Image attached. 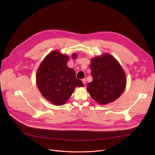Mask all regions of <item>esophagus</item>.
I'll list each match as a JSON object with an SVG mask.
<instances>
[{
  "label": "esophagus",
  "mask_w": 155,
  "mask_h": 155,
  "mask_svg": "<svg viewBox=\"0 0 155 155\" xmlns=\"http://www.w3.org/2000/svg\"><path fill=\"white\" fill-rule=\"evenodd\" d=\"M82 82H83V83H84V84L85 85V84H86V82H87V81H86V79H85V78H84V79H82Z\"/></svg>",
  "instance_id": "esophagus-1"
}]
</instances>
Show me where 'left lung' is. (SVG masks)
<instances>
[{"mask_svg": "<svg viewBox=\"0 0 155 155\" xmlns=\"http://www.w3.org/2000/svg\"><path fill=\"white\" fill-rule=\"evenodd\" d=\"M92 82L87 89L92 98L104 105L114 101L124 92L126 78L118 61L109 54H104L91 60Z\"/></svg>", "mask_w": 155, "mask_h": 155, "instance_id": "left-lung-1", "label": "left lung"}]
</instances>
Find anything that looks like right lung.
<instances>
[{
  "label": "right lung",
  "instance_id": "add662e5",
  "mask_svg": "<svg viewBox=\"0 0 155 155\" xmlns=\"http://www.w3.org/2000/svg\"><path fill=\"white\" fill-rule=\"evenodd\" d=\"M73 59L77 54L72 55ZM68 56L58 51H52L41 63L36 73L39 91L48 101L55 105L66 102L76 87H83V82L76 78L75 70L67 67Z\"/></svg>",
  "mask_w": 155,
  "mask_h": 155
}]
</instances>
